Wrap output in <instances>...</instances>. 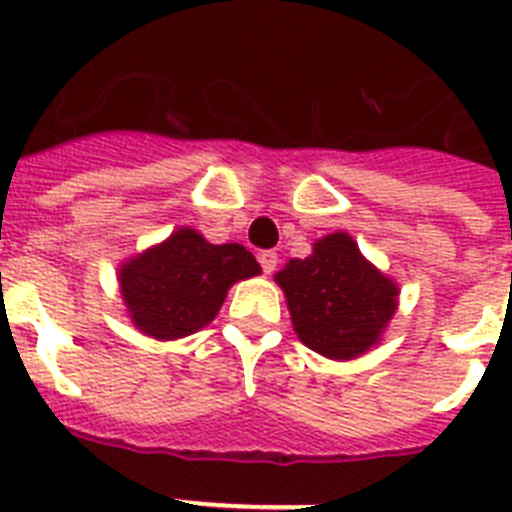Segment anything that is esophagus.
<instances>
[{
  "label": "esophagus",
  "instance_id": "34e87169",
  "mask_svg": "<svg viewBox=\"0 0 512 512\" xmlns=\"http://www.w3.org/2000/svg\"><path fill=\"white\" fill-rule=\"evenodd\" d=\"M259 264H261V269H264V274H271V271L277 269L279 256L274 251H261L259 253Z\"/></svg>",
  "mask_w": 512,
  "mask_h": 512
}]
</instances>
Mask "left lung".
Returning <instances> with one entry per match:
<instances>
[{
	"label": "left lung",
	"instance_id": "left-lung-1",
	"mask_svg": "<svg viewBox=\"0 0 512 512\" xmlns=\"http://www.w3.org/2000/svg\"><path fill=\"white\" fill-rule=\"evenodd\" d=\"M274 279L300 341L338 361L356 359L379 343L400 295L348 233L320 238L307 259H292Z\"/></svg>",
	"mask_w": 512,
	"mask_h": 512
}]
</instances>
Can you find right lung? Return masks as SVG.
<instances>
[{
    "label": "right lung",
    "mask_w": 512,
    "mask_h": 512,
    "mask_svg": "<svg viewBox=\"0 0 512 512\" xmlns=\"http://www.w3.org/2000/svg\"><path fill=\"white\" fill-rule=\"evenodd\" d=\"M256 274L261 266L241 243L215 246L197 230L179 228L122 264L120 292L140 333L174 341L212 323L228 289Z\"/></svg>",
    "instance_id": "right-lung-1"
}]
</instances>
